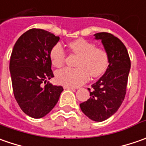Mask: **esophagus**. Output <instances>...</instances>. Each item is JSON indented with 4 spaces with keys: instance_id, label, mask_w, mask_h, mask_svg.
I'll use <instances>...</instances> for the list:
<instances>
[{
    "instance_id": "obj_1",
    "label": "esophagus",
    "mask_w": 146,
    "mask_h": 146,
    "mask_svg": "<svg viewBox=\"0 0 146 146\" xmlns=\"http://www.w3.org/2000/svg\"><path fill=\"white\" fill-rule=\"evenodd\" d=\"M64 88H69V89H72V90H76L77 88L72 87V86H68V85H65Z\"/></svg>"
}]
</instances>
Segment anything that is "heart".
Instances as JSON below:
<instances>
[{
	"instance_id": "b5f03b06",
	"label": "heart",
	"mask_w": 146,
	"mask_h": 146,
	"mask_svg": "<svg viewBox=\"0 0 146 146\" xmlns=\"http://www.w3.org/2000/svg\"><path fill=\"white\" fill-rule=\"evenodd\" d=\"M71 52L79 56L76 68L65 67L56 72V79L62 84L76 87L86 82L89 75L96 78L102 76L109 65L107 52L102 48H97L92 42L84 39H78L69 43ZM50 60L54 66L60 67L64 64L66 52L62 44L53 46L50 53Z\"/></svg>"
}]
</instances>
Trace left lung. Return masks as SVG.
Wrapping results in <instances>:
<instances>
[{
  "label": "left lung",
  "mask_w": 146,
  "mask_h": 146,
  "mask_svg": "<svg viewBox=\"0 0 146 146\" xmlns=\"http://www.w3.org/2000/svg\"><path fill=\"white\" fill-rule=\"evenodd\" d=\"M102 40L108 53L109 65L106 73L92 85L90 98L80 104L82 112L90 119L102 122L119 110L126 94L131 61L125 45L114 35L99 32L94 35Z\"/></svg>",
  "instance_id": "1"
}]
</instances>
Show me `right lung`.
Returning <instances> with one entry per match:
<instances>
[{
  "label": "right lung",
  "instance_id": "right-lung-1",
  "mask_svg": "<svg viewBox=\"0 0 146 146\" xmlns=\"http://www.w3.org/2000/svg\"><path fill=\"white\" fill-rule=\"evenodd\" d=\"M59 36L43 29L32 28L14 44L9 70L14 98L26 115L40 119L49 113L58 102L62 86L43 83L53 77L49 53Z\"/></svg>",
  "mask_w": 146,
  "mask_h": 146
}]
</instances>
